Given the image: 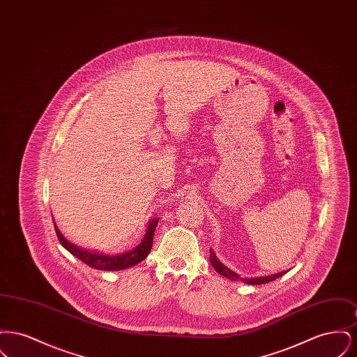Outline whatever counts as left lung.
Returning a JSON list of instances; mask_svg holds the SVG:
<instances>
[{
	"instance_id": "8db88e82",
	"label": "left lung",
	"mask_w": 357,
	"mask_h": 357,
	"mask_svg": "<svg viewBox=\"0 0 357 357\" xmlns=\"http://www.w3.org/2000/svg\"><path fill=\"white\" fill-rule=\"evenodd\" d=\"M210 262H211V265L214 266V269H215L217 272L220 273V274H222V275H225V277H227V278H230V280H233V281H236V280H241L242 282L249 284V285H261V284H268V282H271L273 280H275V278H278V277H281V275H284V274L287 273H275V274H272V275L255 277V278H241V277L238 275L237 273L230 271L229 268H226L223 264H221V262L218 261L217 255H214V252H211V250H210Z\"/></svg>"
}]
</instances>
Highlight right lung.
Here are the masks:
<instances>
[{"label": "right lung", "instance_id": "right-lung-1", "mask_svg": "<svg viewBox=\"0 0 357 357\" xmlns=\"http://www.w3.org/2000/svg\"><path fill=\"white\" fill-rule=\"evenodd\" d=\"M158 222H159V218H153V220L149 222L147 231L142 239V242L136 246L135 249H132L130 252H126V253H121V255H115L95 253V252H91V250H85L82 248H77L76 245L70 243L69 241L64 238L56 225H54V230H56V234H57L60 243L68 250L70 255L77 257L80 261H83L84 264L91 266V268H93V269L115 272V271H123V269L135 266L136 264L142 262L149 255V253L151 252V248H153V231H155V227H156Z\"/></svg>", "mask_w": 357, "mask_h": 357}]
</instances>
